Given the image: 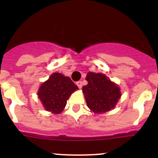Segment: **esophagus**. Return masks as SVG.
I'll use <instances>...</instances> for the list:
<instances>
[{
	"instance_id": "obj_1",
	"label": "esophagus",
	"mask_w": 158,
	"mask_h": 158,
	"mask_svg": "<svg viewBox=\"0 0 158 158\" xmlns=\"http://www.w3.org/2000/svg\"><path fill=\"white\" fill-rule=\"evenodd\" d=\"M77 85L78 86V88H79V89H81V88H82V81H79L77 82Z\"/></svg>"
}]
</instances>
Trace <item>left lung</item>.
Returning a JSON list of instances; mask_svg holds the SVG:
<instances>
[{
  "label": "left lung",
  "instance_id": "obj_1",
  "mask_svg": "<svg viewBox=\"0 0 158 158\" xmlns=\"http://www.w3.org/2000/svg\"><path fill=\"white\" fill-rule=\"evenodd\" d=\"M87 85L83 91L89 108L96 114L105 113L114 108L121 97L120 89L103 73H88Z\"/></svg>",
  "mask_w": 158,
  "mask_h": 158
}]
</instances>
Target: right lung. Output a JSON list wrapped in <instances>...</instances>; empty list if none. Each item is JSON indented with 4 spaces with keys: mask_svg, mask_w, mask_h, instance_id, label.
<instances>
[{
    "mask_svg": "<svg viewBox=\"0 0 158 158\" xmlns=\"http://www.w3.org/2000/svg\"><path fill=\"white\" fill-rule=\"evenodd\" d=\"M77 89V86L69 77L54 73L47 81L42 84L37 93L47 111L59 114L65 108L70 95Z\"/></svg>",
    "mask_w": 158,
    "mask_h": 158,
    "instance_id": "obj_1",
    "label": "right lung"
}]
</instances>
